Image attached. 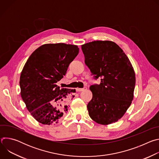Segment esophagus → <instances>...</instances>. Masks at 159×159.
I'll list each match as a JSON object with an SVG mask.
<instances>
[{"instance_id":"esophagus-1","label":"esophagus","mask_w":159,"mask_h":159,"mask_svg":"<svg viewBox=\"0 0 159 159\" xmlns=\"http://www.w3.org/2000/svg\"><path fill=\"white\" fill-rule=\"evenodd\" d=\"M86 89V87H84V88H77L76 89V90L77 92H81V91H83L84 90Z\"/></svg>"}]
</instances>
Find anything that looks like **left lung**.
Segmentation results:
<instances>
[{"instance_id":"obj_1","label":"left lung","mask_w":159,"mask_h":159,"mask_svg":"<svg viewBox=\"0 0 159 159\" xmlns=\"http://www.w3.org/2000/svg\"><path fill=\"white\" fill-rule=\"evenodd\" d=\"M85 63L99 85L90 87L93 98L88 104L89 116L101 125L116 122L133 99L135 74L123 50L111 41H94L82 45Z\"/></svg>"}]
</instances>
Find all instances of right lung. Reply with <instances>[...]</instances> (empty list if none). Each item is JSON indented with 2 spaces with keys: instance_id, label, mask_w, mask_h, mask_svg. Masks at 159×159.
Listing matches in <instances>:
<instances>
[{
  "instance_id": "1",
  "label": "right lung",
  "mask_w": 159,
  "mask_h": 159,
  "mask_svg": "<svg viewBox=\"0 0 159 159\" xmlns=\"http://www.w3.org/2000/svg\"><path fill=\"white\" fill-rule=\"evenodd\" d=\"M76 45L45 44L29 57L22 70L20 96L33 118L43 125L57 123L66 113L74 97L69 89L56 84L65 75L69 64L79 53Z\"/></svg>"
}]
</instances>
